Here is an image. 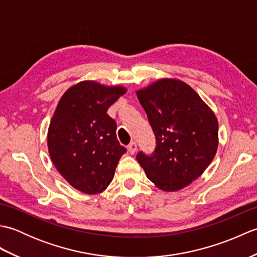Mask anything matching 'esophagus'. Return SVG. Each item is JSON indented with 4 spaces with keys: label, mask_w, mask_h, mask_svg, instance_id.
<instances>
[{
    "label": "esophagus",
    "mask_w": 257,
    "mask_h": 257,
    "mask_svg": "<svg viewBox=\"0 0 257 257\" xmlns=\"http://www.w3.org/2000/svg\"><path fill=\"white\" fill-rule=\"evenodd\" d=\"M127 148H128V151L130 152V154L134 155L135 152H136V150H137V144H136L135 141H133V143H130V144L128 145Z\"/></svg>",
    "instance_id": "esophagus-1"
}]
</instances>
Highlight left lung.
<instances>
[{"label":"left lung","mask_w":257,"mask_h":257,"mask_svg":"<svg viewBox=\"0 0 257 257\" xmlns=\"http://www.w3.org/2000/svg\"><path fill=\"white\" fill-rule=\"evenodd\" d=\"M156 137L151 155L137 158L158 188L177 191L198 179L217 149L219 124L201 97L183 81L161 79L137 91Z\"/></svg>","instance_id":"1"}]
</instances>
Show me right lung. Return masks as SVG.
<instances>
[{
  "instance_id": "1",
  "label": "right lung",
  "mask_w": 257,
  "mask_h": 257,
  "mask_svg": "<svg viewBox=\"0 0 257 257\" xmlns=\"http://www.w3.org/2000/svg\"><path fill=\"white\" fill-rule=\"evenodd\" d=\"M122 87L81 81L59 100L48 128L52 160L64 179L81 192H102L127 149L117 139L116 120L108 108L123 95Z\"/></svg>"
}]
</instances>
